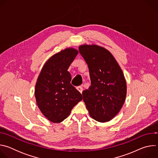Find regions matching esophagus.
Returning a JSON list of instances; mask_svg holds the SVG:
<instances>
[{"mask_svg":"<svg viewBox=\"0 0 158 158\" xmlns=\"http://www.w3.org/2000/svg\"><path fill=\"white\" fill-rule=\"evenodd\" d=\"M76 89L78 90V91H79L81 93H82V91H83V88H82V86H77V87H76Z\"/></svg>","mask_w":158,"mask_h":158,"instance_id":"obj_1","label":"esophagus"}]
</instances>
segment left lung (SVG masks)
I'll list each match as a JSON object with an SVG mask.
<instances>
[{
    "instance_id": "1",
    "label": "left lung",
    "mask_w": 158,
    "mask_h": 158,
    "mask_svg": "<svg viewBox=\"0 0 158 158\" xmlns=\"http://www.w3.org/2000/svg\"><path fill=\"white\" fill-rule=\"evenodd\" d=\"M79 52L86 62L91 85L82 91L83 101L94 120L105 123L121 109L126 97L124 74L116 60L105 48L97 45H81Z\"/></svg>"
}]
</instances>
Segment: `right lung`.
I'll use <instances>...</instances> for the list:
<instances>
[{
    "instance_id": "add662e5",
    "label": "right lung",
    "mask_w": 158,
    "mask_h": 158,
    "mask_svg": "<svg viewBox=\"0 0 158 158\" xmlns=\"http://www.w3.org/2000/svg\"><path fill=\"white\" fill-rule=\"evenodd\" d=\"M77 50L66 48L51 57L44 64L35 88L37 104L43 115L54 123H61L82 99V94L71 84L67 71L78 54Z\"/></svg>"
}]
</instances>
